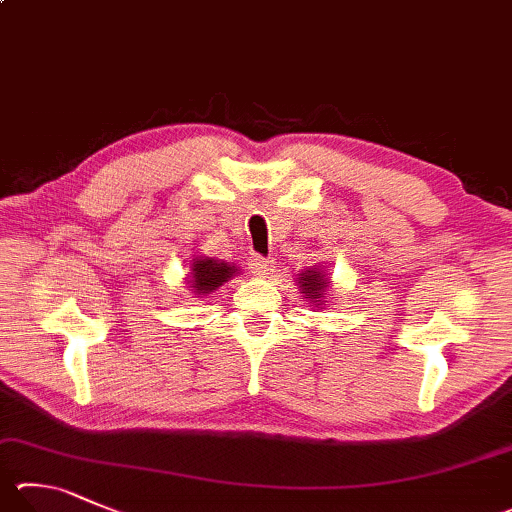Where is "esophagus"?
Listing matches in <instances>:
<instances>
[{
  "label": "esophagus",
  "mask_w": 512,
  "mask_h": 512,
  "mask_svg": "<svg viewBox=\"0 0 512 512\" xmlns=\"http://www.w3.org/2000/svg\"><path fill=\"white\" fill-rule=\"evenodd\" d=\"M248 268L253 271L257 277H268L273 271H275V262L273 259H266V257H259V255H253L248 259Z\"/></svg>",
  "instance_id": "esophagus-1"
}]
</instances>
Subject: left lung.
I'll list each match as a JSON object with an SVG mask.
<instances>
[{"label":"left lung","instance_id":"1","mask_svg":"<svg viewBox=\"0 0 512 512\" xmlns=\"http://www.w3.org/2000/svg\"><path fill=\"white\" fill-rule=\"evenodd\" d=\"M300 277H297V288H300V293H304L306 300L311 302V306L315 304L318 309H324V302H327L329 297V275L324 273V268H306V271L297 273Z\"/></svg>","mask_w":512,"mask_h":512}]
</instances>
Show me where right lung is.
Returning <instances> with one entry per match:
<instances>
[{
  "label": "right lung",
  "mask_w": 512,
  "mask_h": 512,
  "mask_svg": "<svg viewBox=\"0 0 512 512\" xmlns=\"http://www.w3.org/2000/svg\"><path fill=\"white\" fill-rule=\"evenodd\" d=\"M188 271V291H192L194 297H203L215 293L219 286L232 280L239 273V266L217 257L192 255Z\"/></svg>",
  "instance_id": "1"
}]
</instances>
